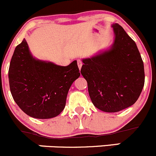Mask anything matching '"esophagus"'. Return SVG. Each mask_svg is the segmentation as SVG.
I'll return each instance as SVG.
<instances>
[{
	"label": "esophagus",
	"instance_id": "esophagus-1",
	"mask_svg": "<svg viewBox=\"0 0 156 156\" xmlns=\"http://www.w3.org/2000/svg\"><path fill=\"white\" fill-rule=\"evenodd\" d=\"M77 65H78V67H79V69H81V67H82V65H83V63H82V61H81V60H77Z\"/></svg>",
	"mask_w": 156,
	"mask_h": 156
}]
</instances>
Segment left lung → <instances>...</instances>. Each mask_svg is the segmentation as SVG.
I'll use <instances>...</instances> for the list:
<instances>
[{
  "mask_svg": "<svg viewBox=\"0 0 156 156\" xmlns=\"http://www.w3.org/2000/svg\"><path fill=\"white\" fill-rule=\"evenodd\" d=\"M112 27L115 39L112 49L83 60L80 70L92 102L105 112H118L133 105L145 82L143 61L135 41L118 23Z\"/></svg>",
  "mask_w": 156,
  "mask_h": 156,
  "instance_id": "8db88e82",
  "label": "left lung"
}]
</instances>
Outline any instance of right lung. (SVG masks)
Wrapping results in <instances>:
<instances>
[{"label":"right lung","mask_w":156,"mask_h":156,"mask_svg":"<svg viewBox=\"0 0 156 156\" xmlns=\"http://www.w3.org/2000/svg\"><path fill=\"white\" fill-rule=\"evenodd\" d=\"M80 76L76 61L62 67L34 59L25 38L15 48L8 72L14 101L38 119L54 118L64 110L70 86Z\"/></svg>","instance_id":"right-lung-1"}]
</instances>
